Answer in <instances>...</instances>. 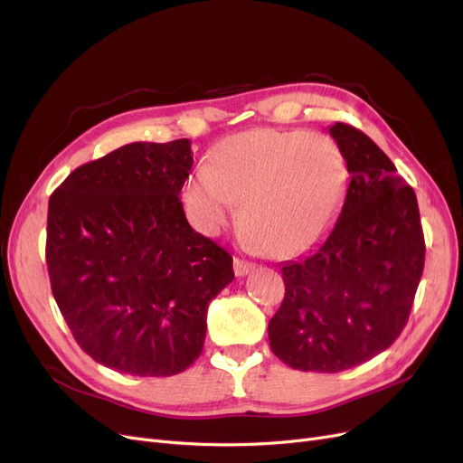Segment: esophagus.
<instances>
[{
	"label": "esophagus",
	"mask_w": 463,
	"mask_h": 463,
	"mask_svg": "<svg viewBox=\"0 0 463 463\" xmlns=\"http://www.w3.org/2000/svg\"><path fill=\"white\" fill-rule=\"evenodd\" d=\"M255 269L253 263H250V260H244V259H234V274L236 276H246L248 272H251Z\"/></svg>",
	"instance_id": "34e87169"
}]
</instances>
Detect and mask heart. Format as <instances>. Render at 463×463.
Here are the masks:
<instances>
[{
    "mask_svg": "<svg viewBox=\"0 0 463 463\" xmlns=\"http://www.w3.org/2000/svg\"><path fill=\"white\" fill-rule=\"evenodd\" d=\"M348 165L333 137L257 128L231 136L185 189L200 232L215 236L238 213L253 250L289 257L314 246L343 210Z\"/></svg>",
    "mask_w": 463,
    "mask_h": 463,
    "instance_id": "b5f03b06",
    "label": "heart"
}]
</instances>
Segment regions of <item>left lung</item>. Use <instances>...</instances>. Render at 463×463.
<instances>
[{
    "instance_id": "obj_1",
    "label": "left lung",
    "mask_w": 463,
    "mask_h": 463,
    "mask_svg": "<svg viewBox=\"0 0 463 463\" xmlns=\"http://www.w3.org/2000/svg\"><path fill=\"white\" fill-rule=\"evenodd\" d=\"M352 175L326 238L281 265L286 297L269 321L276 357L298 371L340 373L390 348L407 326L424 272L416 194L361 130L329 128Z\"/></svg>"
}]
</instances>
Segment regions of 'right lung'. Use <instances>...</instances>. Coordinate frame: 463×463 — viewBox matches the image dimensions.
<instances>
[{"label": "right lung", "mask_w": 463, "mask_h": 463, "mask_svg": "<svg viewBox=\"0 0 463 463\" xmlns=\"http://www.w3.org/2000/svg\"><path fill=\"white\" fill-rule=\"evenodd\" d=\"M189 139L134 142L73 170L49 198L47 269L66 324L94 361L172 376L203 354L232 257L189 225Z\"/></svg>", "instance_id": "1"}]
</instances>
